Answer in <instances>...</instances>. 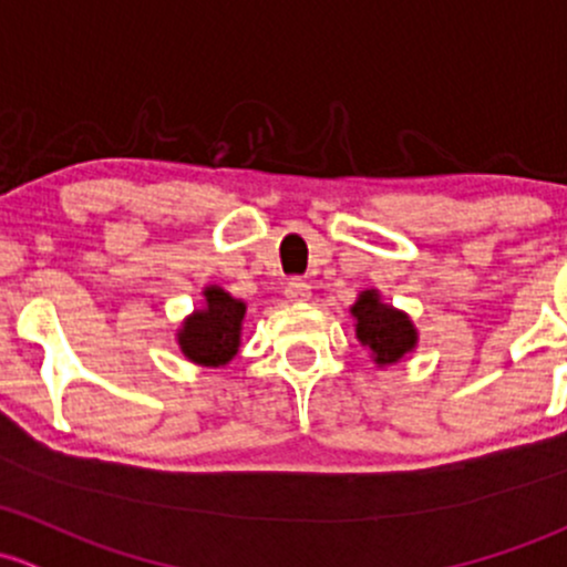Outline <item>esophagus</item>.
<instances>
[{"label":"esophagus","mask_w":567,"mask_h":567,"mask_svg":"<svg viewBox=\"0 0 567 567\" xmlns=\"http://www.w3.org/2000/svg\"><path fill=\"white\" fill-rule=\"evenodd\" d=\"M285 296H288V301L303 303V301H309V296H312V288H309L303 279H290V282L285 285Z\"/></svg>","instance_id":"esophagus-1"}]
</instances>
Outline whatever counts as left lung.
<instances>
[{"label":"left lung","mask_w":567,"mask_h":567,"mask_svg":"<svg viewBox=\"0 0 567 567\" xmlns=\"http://www.w3.org/2000/svg\"><path fill=\"white\" fill-rule=\"evenodd\" d=\"M350 315L355 320V339L369 350L378 367L404 361L419 344V329L410 315L385 303L380 290H361Z\"/></svg>","instance_id":"8db88e82"}]
</instances>
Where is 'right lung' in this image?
<instances>
[{
	"instance_id": "right-lung-1",
	"label": "right lung",
	"mask_w": 567,
	"mask_h": 567,
	"mask_svg": "<svg viewBox=\"0 0 567 567\" xmlns=\"http://www.w3.org/2000/svg\"><path fill=\"white\" fill-rule=\"evenodd\" d=\"M247 303L234 299L219 285H206L204 307L182 320L176 331L178 350L187 361L200 367H225L241 348V329Z\"/></svg>"
}]
</instances>
